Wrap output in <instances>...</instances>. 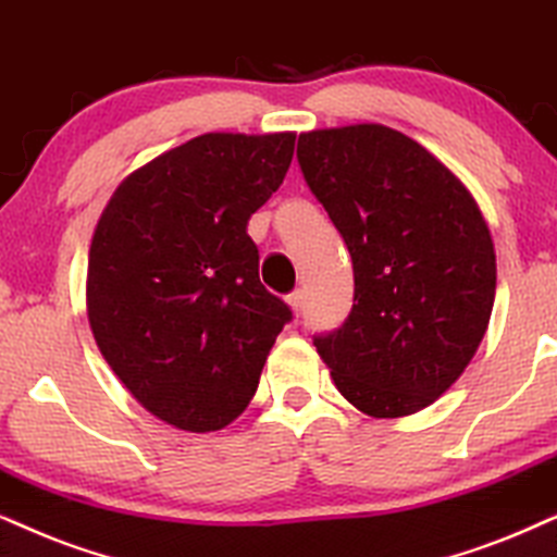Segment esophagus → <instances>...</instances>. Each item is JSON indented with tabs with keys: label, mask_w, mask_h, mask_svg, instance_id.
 <instances>
[{
	"label": "esophagus",
	"mask_w": 557,
	"mask_h": 557,
	"mask_svg": "<svg viewBox=\"0 0 557 557\" xmlns=\"http://www.w3.org/2000/svg\"><path fill=\"white\" fill-rule=\"evenodd\" d=\"M287 306H290V311L295 313V315H298L300 311H302V302H306V293H302V290H293L290 295H287Z\"/></svg>",
	"instance_id": "1"
}]
</instances>
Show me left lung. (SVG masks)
Instances as JSON below:
<instances>
[{
	"label": "left lung",
	"mask_w": 557,
	"mask_h": 557,
	"mask_svg": "<svg viewBox=\"0 0 557 557\" xmlns=\"http://www.w3.org/2000/svg\"><path fill=\"white\" fill-rule=\"evenodd\" d=\"M298 161L355 267V306L315 336L334 385L372 419L411 417L466 372L488 329L496 251L470 189L380 123L300 133Z\"/></svg>",
	"instance_id": "left-lung-1"
}]
</instances>
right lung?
Returning a JSON list of instances; mask_svg holds the SVG:
<instances>
[{
    "instance_id": "obj_1",
    "label": "right lung",
    "mask_w": 557,
    "mask_h": 557,
    "mask_svg": "<svg viewBox=\"0 0 557 557\" xmlns=\"http://www.w3.org/2000/svg\"><path fill=\"white\" fill-rule=\"evenodd\" d=\"M295 133H202L131 172L89 246L87 315L104 362L182 432L244 413L293 319L259 283L246 223L283 185Z\"/></svg>"
}]
</instances>
